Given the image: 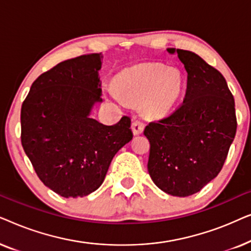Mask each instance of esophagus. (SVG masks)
<instances>
[{"label":"esophagus","instance_id":"esophagus-1","mask_svg":"<svg viewBox=\"0 0 251 251\" xmlns=\"http://www.w3.org/2000/svg\"><path fill=\"white\" fill-rule=\"evenodd\" d=\"M131 128H132V132L135 133V135H140V133H143L144 128H145V123L140 121V120H135V121L132 122Z\"/></svg>","mask_w":251,"mask_h":251}]
</instances>
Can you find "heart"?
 I'll use <instances>...</instances> for the list:
<instances>
[{"mask_svg": "<svg viewBox=\"0 0 251 251\" xmlns=\"http://www.w3.org/2000/svg\"><path fill=\"white\" fill-rule=\"evenodd\" d=\"M184 78L176 67L157 63L138 64L123 71L109 88L113 98L122 97L131 102L140 101L147 114L162 115L169 112L179 98Z\"/></svg>", "mask_w": 251, "mask_h": 251, "instance_id": "obj_1", "label": "heart"}]
</instances>
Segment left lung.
<instances>
[{
    "mask_svg": "<svg viewBox=\"0 0 251 251\" xmlns=\"http://www.w3.org/2000/svg\"><path fill=\"white\" fill-rule=\"evenodd\" d=\"M167 51L184 65L187 88L176 111L144 130L151 144L147 169L160 190L184 198L222 170L236 132L235 104L221 72L192 51Z\"/></svg>",
    "mask_w": 251,
    "mask_h": 251,
    "instance_id": "left-lung-1",
    "label": "left lung"
}]
</instances>
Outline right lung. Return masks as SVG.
Instances as JSON below:
<instances>
[{
    "label": "right lung",
    "mask_w": 251,
    "mask_h": 251,
    "mask_svg": "<svg viewBox=\"0 0 251 251\" xmlns=\"http://www.w3.org/2000/svg\"><path fill=\"white\" fill-rule=\"evenodd\" d=\"M101 53L61 61L33 82L23 102L22 145L41 181L64 198L102 184L113 157L132 139L131 120L114 126L91 119L101 101Z\"/></svg>",
    "instance_id": "right-lung-1"
}]
</instances>
